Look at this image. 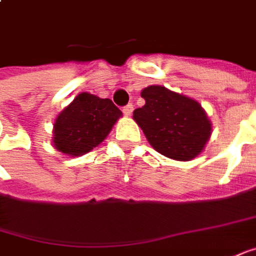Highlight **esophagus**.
<instances>
[{
    "mask_svg": "<svg viewBox=\"0 0 256 256\" xmlns=\"http://www.w3.org/2000/svg\"><path fill=\"white\" fill-rule=\"evenodd\" d=\"M123 113H124L126 116H130V114L133 113V104L128 103V106H124V108H123Z\"/></svg>",
    "mask_w": 256,
    "mask_h": 256,
    "instance_id": "34e87169",
    "label": "esophagus"
}]
</instances>
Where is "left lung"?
Segmentation results:
<instances>
[{
    "instance_id": "left-lung-1",
    "label": "left lung",
    "mask_w": 256,
    "mask_h": 256,
    "mask_svg": "<svg viewBox=\"0 0 256 256\" xmlns=\"http://www.w3.org/2000/svg\"><path fill=\"white\" fill-rule=\"evenodd\" d=\"M146 103L133 112L148 143L168 158L188 162L204 150L211 122L198 102L153 84L142 90Z\"/></svg>"
}]
</instances>
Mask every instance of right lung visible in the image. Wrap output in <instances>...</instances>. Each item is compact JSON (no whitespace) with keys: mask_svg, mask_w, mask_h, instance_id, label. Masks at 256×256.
I'll return each mask as SVG.
<instances>
[{"mask_svg":"<svg viewBox=\"0 0 256 256\" xmlns=\"http://www.w3.org/2000/svg\"><path fill=\"white\" fill-rule=\"evenodd\" d=\"M119 118L122 112L110 99L79 93L58 114L52 143L58 152L70 157L89 153L108 137Z\"/></svg>","mask_w":256,"mask_h":256,"instance_id":"1","label":"right lung"}]
</instances>
